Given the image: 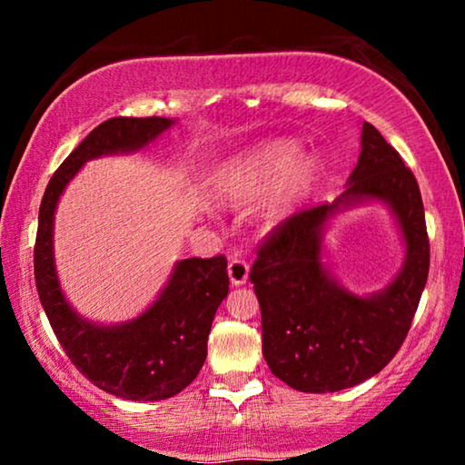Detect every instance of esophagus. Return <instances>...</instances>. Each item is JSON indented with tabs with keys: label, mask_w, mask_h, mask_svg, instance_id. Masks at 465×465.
Returning <instances> with one entry per match:
<instances>
[{
	"label": "esophagus",
	"mask_w": 465,
	"mask_h": 465,
	"mask_svg": "<svg viewBox=\"0 0 465 465\" xmlns=\"http://www.w3.org/2000/svg\"><path fill=\"white\" fill-rule=\"evenodd\" d=\"M248 272H250V266L246 261H243V258L233 256L230 264H227V274H230L232 285H235V287L243 285V282L248 281Z\"/></svg>",
	"instance_id": "obj_1"
}]
</instances>
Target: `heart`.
Instances as JSON below:
<instances>
[{
	"label": "heart",
	"instance_id": "1",
	"mask_svg": "<svg viewBox=\"0 0 465 465\" xmlns=\"http://www.w3.org/2000/svg\"><path fill=\"white\" fill-rule=\"evenodd\" d=\"M299 157L293 141L272 139L246 149L217 168L213 193L227 203H250L277 188L266 204L262 227H279L318 183L320 163L313 157Z\"/></svg>",
	"mask_w": 465,
	"mask_h": 465
}]
</instances>
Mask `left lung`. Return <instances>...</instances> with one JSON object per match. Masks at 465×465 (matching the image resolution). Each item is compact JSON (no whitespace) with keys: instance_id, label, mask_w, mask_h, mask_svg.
I'll use <instances>...</instances> for the list:
<instances>
[{"instance_id":"left-lung-1","label":"left lung","mask_w":465,"mask_h":465,"mask_svg":"<svg viewBox=\"0 0 465 465\" xmlns=\"http://www.w3.org/2000/svg\"><path fill=\"white\" fill-rule=\"evenodd\" d=\"M365 200H383L392 209L407 258L388 288L359 298L338 286L321 262V238L330 216ZM429 258L419 183L381 133L365 123L344 193L274 227L252 264L262 355L272 375L297 391L326 393L380 373L406 341L427 285Z\"/></svg>"}]
</instances>
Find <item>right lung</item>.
Wrapping results in <instances>:
<instances>
[{
	"label": "right lung",
	"mask_w": 465,
	"mask_h": 465,
	"mask_svg": "<svg viewBox=\"0 0 465 465\" xmlns=\"http://www.w3.org/2000/svg\"><path fill=\"white\" fill-rule=\"evenodd\" d=\"M172 124L163 116H114L98 124L54 172L38 211L35 281L54 336L96 388L135 402L176 396L199 375L215 312L230 291L225 256L176 262L168 285L139 318L102 326L77 316L63 295L53 258V219L61 193L85 162L143 149Z\"/></svg>",
	"instance_id": "add662e5"
}]
</instances>
